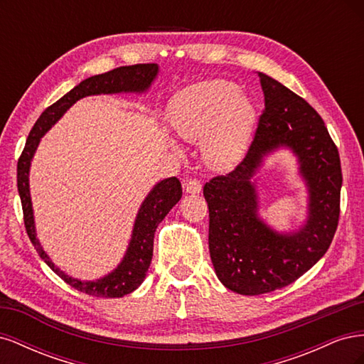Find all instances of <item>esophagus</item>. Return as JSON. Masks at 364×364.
Instances as JSON below:
<instances>
[{
	"instance_id": "obj_1",
	"label": "esophagus",
	"mask_w": 364,
	"mask_h": 364,
	"mask_svg": "<svg viewBox=\"0 0 364 364\" xmlns=\"http://www.w3.org/2000/svg\"><path fill=\"white\" fill-rule=\"evenodd\" d=\"M185 191L190 194H199L202 191V183L197 179H188L185 182Z\"/></svg>"
}]
</instances>
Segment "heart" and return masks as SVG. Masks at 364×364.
Masks as SVG:
<instances>
[{
	"label": "heart",
	"instance_id": "heart-1",
	"mask_svg": "<svg viewBox=\"0 0 364 364\" xmlns=\"http://www.w3.org/2000/svg\"><path fill=\"white\" fill-rule=\"evenodd\" d=\"M168 121L181 139L200 144L208 165L226 170L246 155L255 126V105L238 85L211 80L174 97Z\"/></svg>",
	"mask_w": 364,
	"mask_h": 364
}]
</instances>
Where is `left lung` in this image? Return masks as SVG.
<instances>
[{
    "label": "left lung",
    "instance_id": "8db88e82",
    "mask_svg": "<svg viewBox=\"0 0 364 364\" xmlns=\"http://www.w3.org/2000/svg\"><path fill=\"white\" fill-rule=\"evenodd\" d=\"M258 77L264 111L246 156L203 186L215 274L226 289L246 296L285 287L325 255L338 225L341 190L338 150L321 115L278 80ZM281 148L298 158L309 191L307 220L291 233H278L259 217L251 181L263 158Z\"/></svg>",
    "mask_w": 364,
    "mask_h": 364
}]
</instances>
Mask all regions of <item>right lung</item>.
<instances>
[{"mask_svg":"<svg viewBox=\"0 0 364 364\" xmlns=\"http://www.w3.org/2000/svg\"><path fill=\"white\" fill-rule=\"evenodd\" d=\"M158 73V63H138L130 65V67H119L105 74L92 75L90 79L80 82L79 85L74 86L70 92L65 94L60 100L53 103L42 112L35 126L30 130L26 147L23 153H21V158L18 159V193L21 197V205H23L26 230L31 245L35 246L39 257L46 261L47 266L56 273L58 277H60L75 290L90 296L123 297L132 291H135L139 287L146 278L151 262L155 230L165 218V215L170 213V209L178 203L182 197L181 182L178 178H168L153 186L144 202L139 206L129 246L121 262L111 273H107L106 277L100 279L80 281L62 272L56 264L51 261V258L47 255V252L42 249L36 237L35 215H33L28 183L31 159L35 156L41 138L58 123L62 115L67 112L77 100H80V98L87 95L100 94H142L149 91V87L151 86L153 80L156 79Z\"/></svg>","mask_w":364,"mask_h":364,"instance_id":"add662e5","label":"right lung"}]
</instances>
